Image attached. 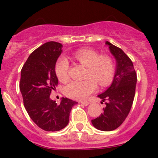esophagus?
<instances>
[{"label":"esophagus","mask_w":158,"mask_h":158,"mask_svg":"<svg viewBox=\"0 0 158 158\" xmlns=\"http://www.w3.org/2000/svg\"><path fill=\"white\" fill-rule=\"evenodd\" d=\"M80 103L82 105V106H89V102L88 101H81Z\"/></svg>","instance_id":"esophagus-1"}]
</instances>
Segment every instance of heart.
Returning a JSON list of instances; mask_svg holds the SVG:
<instances>
[{"mask_svg":"<svg viewBox=\"0 0 158 158\" xmlns=\"http://www.w3.org/2000/svg\"><path fill=\"white\" fill-rule=\"evenodd\" d=\"M80 63L86 66V79L83 81L70 80L65 85V95L74 99H85L97 89L96 82L100 85H106L111 80L114 73V63L108 56H100L93 49H82L73 54ZM57 78L65 81L69 77V63L66 57L58 59L55 66Z\"/></svg>","mask_w":158,"mask_h":158,"instance_id":"1","label":"heart"}]
</instances>
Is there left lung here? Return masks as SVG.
<instances>
[{
    "label": "left lung",
    "instance_id": "left-lung-1",
    "mask_svg": "<svg viewBox=\"0 0 158 158\" xmlns=\"http://www.w3.org/2000/svg\"><path fill=\"white\" fill-rule=\"evenodd\" d=\"M116 61L115 73L111 85L98 95L106 105L99 117L92 120L95 128L110 131L118 128L128 116L135 95L137 74L130 58L122 49L106 41Z\"/></svg>",
    "mask_w": 158,
    "mask_h": 158
}]
</instances>
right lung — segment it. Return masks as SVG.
I'll use <instances>...</instances> for the list:
<instances>
[{"label": "right lung", "instance_id": "add662e5", "mask_svg": "<svg viewBox=\"0 0 158 158\" xmlns=\"http://www.w3.org/2000/svg\"><path fill=\"white\" fill-rule=\"evenodd\" d=\"M60 43L47 42L29 56L20 73V90L24 107L35 124L47 131H56L69 123V113L77 102L62 98L60 104L49 95L58 84L55 66L63 52Z\"/></svg>", "mask_w": 158, "mask_h": 158}]
</instances>
